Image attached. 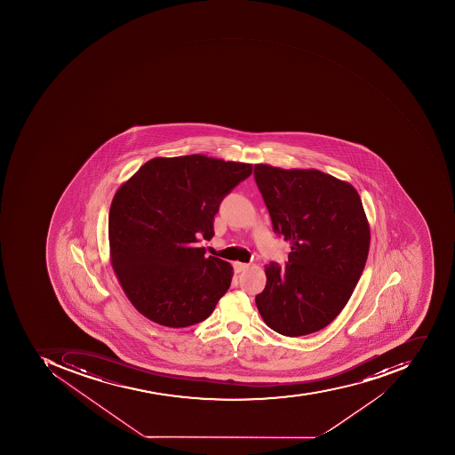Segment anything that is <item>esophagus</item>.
I'll use <instances>...</instances> for the list:
<instances>
[{"label": "esophagus", "instance_id": "esophagus-1", "mask_svg": "<svg viewBox=\"0 0 455 455\" xmlns=\"http://www.w3.org/2000/svg\"><path fill=\"white\" fill-rule=\"evenodd\" d=\"M234 268H235L236 273H241V271L249 268V265L248 263H241V261H235V263H234Z\"/></svg>", "mask_w": 455, "mask_h": 455}]
</instances>
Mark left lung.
Instances as JSON below:
<instances>
[{
	"label": "left lung",
	"instance_id": "left-lung-1",
	"mask_svg": "<svg viewBox=\"0 0 455 455\" xmlns=\"http://www.w3.org/2000/svg\"><path fill=\"white\" fill-rule=\"evenodd\" d=\"M275 232L291 242L288 265L266 266L256 295L261 319L287 337L329 326L351 298L368 259L371 228L348 182L319 170L255 165Z\"/></svg>",
	"mask_w": 455,
	"mask_h": 455
}]
</instances>
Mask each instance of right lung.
<instances>
[{
    "instance_id": "right-lung-1",
    "label": "right lung",
    "mask_w": 455,
    "mask_h": 455,
    "mask_svg": "<svg viewBox=\"0 0 455 455\" xmlns=\"http://www.w3.org/2000/svg\"><path fill=\"white\" fill-rule=\"evenodd\" d=\"M251 164L204 155L156 157L116 190L108 214L110 259L129 302L160 326L204 322L231 283L228 261L204 256L220 204Z\"/></svg>"
}]
</instances>
